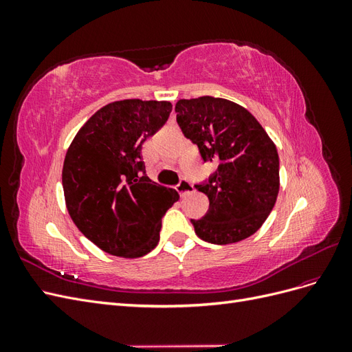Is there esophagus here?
<instances>
[{"instance_id": "1", "label": "esophagus", "mask_w": 352, "mask_h": 352, "mask_svg": "<svg viewBox=\"0 0 352 352\" xmlns=\"http://www.w3.org/2000/svg\"><path fill=\"white\" fill-rule=\"evenodd\" d=\"M194 190V186H192V184L189 182V180H186V179H184V180H180V184L177 185V192L180 194V197H186L188 194H190Z\"/></svg>"}]
</instances>
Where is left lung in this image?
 <instances>
[{
    "mask_svg": "<svg viewBox=\"0 0 352 352\" xmlns=\"http://www.w3.org/2000/svg\"><path fill=\"white\" fill-rule=\"evenodd\" d=\"M175 110L202 160L217 164L207 182L195 185L210 201L204 217L190 219L195 233L216 245L254 235L279 194V155L267 132L247 109L225 98L179 100Z\"/></svg>",
    "mask_w": 352,
    "mask_h": 352,
    "instance_id": "1",
    "label": "left lung"
}]
</instances>
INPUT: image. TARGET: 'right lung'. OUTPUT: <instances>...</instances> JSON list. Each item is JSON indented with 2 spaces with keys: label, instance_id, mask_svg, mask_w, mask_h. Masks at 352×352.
Masks as SVG:
<instances>
[{
  "label": "right lung",
  "instance_id": "obj_1",
  "mask_svg": "<svg viewBox=\"0 0 352 352\" xmlns=\"http://www.w3.org/2000/svg\"><path fill=\"white\" fill-rule=\"evenodd\" d=\"M168 101L123 100L104 105L72 141L63 190L78 229L102 251L138 258L155 248L162 219L179 199L145 175L142 145L167 122Z\"/></svg>",
  "mask_w": 352,
  "mask_h": 352
}]
</instances>
